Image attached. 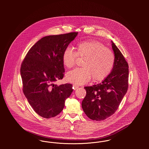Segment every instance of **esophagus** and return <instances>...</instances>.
<instances>
[{
  "instance_id": "1",
  "label": "esophagus",
  "mask_w": 149,
  "mask_h": 149,
  "mask_svg": "<svg viewBox=\"0 0 149 149\" xmlns=\"http://www.w3.org/2000/svg\"><path fill=\"white\" fill-rule=\"evenodd\" d=\"M72 86H72V88H73V89H74V90H75V89H78V88H79V86H78V85H76V84H74Z\"/></svg>"
}]
</instances>
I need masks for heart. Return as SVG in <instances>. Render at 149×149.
I'll list each match as a JSON object with an SVG mask.
<instances>
[{
  "mask_svg": "<svg viewBox=\"0 0 149 149\" xmlns=\"http://www.w3.org/2000/svg\"><path fill=\"white\" fill-rule=\"evenodd\" d=\"M84 57L82 68L69 71L66 80L76 84H84L93 77L94 81H101L109 75L113 68L115 57L113 52L104 45L96 40H86L78 43L75 51L70 47L64 51L62 61L65 67L73 68L77 58Z\"/></svg>",
  "mask_w": 149,
  "mask_h": 149,
  "instance_id": "heart-1",
  "label": "heart"
}]
</instances>
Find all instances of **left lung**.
<instances>
[{
	"mask_svg": "<svg viewBox=\"0 0 149 149\" xmlns=\"http://www.w3.org/2000/svg\"><path fill=\"white\" fill-rule=\"evenodd\" d=\"M112 47L115 61L109 75L100 83L84 87L86 94L81 106L92 120H104L114 113L127 91L128 65L112 41Z\"/></svg>",
	"mask_w": 149,
	"mask_h": 149,
	"instance_id": "obj_1",
	"label": "left lung"
}]
</instances>
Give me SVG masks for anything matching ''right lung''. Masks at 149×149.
Masks as SVG:
<instances>
[{"label":"right lung","mask_w":149,"mask_h":149,"mask_svg":"<svg viewBox=\"0 0 149 149\" xmlns=\"http://www.w3.org/2000/svg\"><path fill=\"white\" fill-rule=\"evenodd\" d=\"M77 35L78 32H71L43 37L30 49L22 63L23 92L33 110L43 118L60 113L73 91L71 84L54 83L64 77L63 54Z\"/></svg>","instance_id":"1"}]
</instances>
